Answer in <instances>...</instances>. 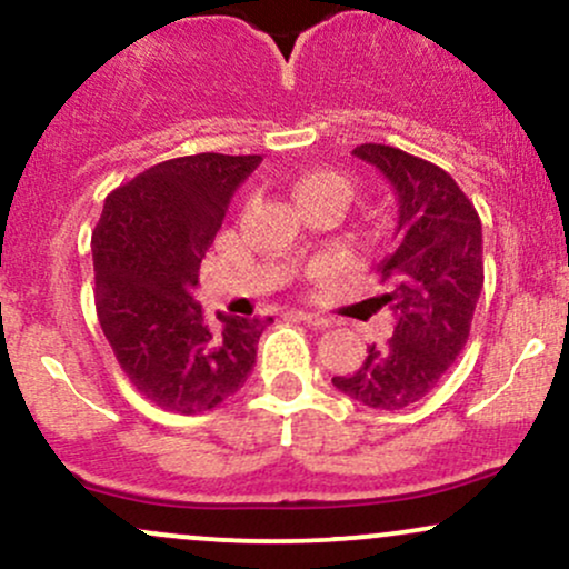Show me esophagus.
Masks as SVG:
<instances>
[{
	"mask_svg": "<svg viewBox=\"0 0 569 569\" xmlns=\"http://www.w3.org/2000/svg\"><path fill=\"white\" fill-rule=\"evenodd\" d=\"M297 316H299V321H305L307 326H312V329H326V326L331 323L329 318L318 316V312H310V310H297Z\"/></svg>",
	"mask_w": 569,
	"mask_h": 569,
	"instance_id": "obj_1",
	"label": "esophagus"
}]
</instances>
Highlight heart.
<instances>
[{
	"label": "heart",
	"mask_w": 569,
	"mask_h": 569,
	"mask_svg": "<svg viewBox=\"0 0 569 569\" xmlns=\"http://www.w3.org/2000/svg\"><path fill=\"white\" fill-rule=\"evenodd\" d=\"M326 192L348 194L350 187H348V181H345L342 176L335 171H307L299 176L297 181H293V198H297V202L318 198V194H326Z\"/></svg>",
	"instance_id": "b5f03b06"
}]
</instances>
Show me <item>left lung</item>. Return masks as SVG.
<instances>
[{"label":"left lung","mask_w":569,"mask_h":569,"mask_svg":"<svg viewBox=\"0 0 569 569\" xmlns=\"http://www.w3.org/2000/svg\"><path fill=\"white\" fill-rule=\"evenodd\" d=\"M352 154L375 166L398 200L396 246L377 272L393 312L388 342L369 345L361 369L331 377L337 390L371 409H403L436 388L471 335L485 286L481 219L457 181L433 162L385 143Z\"/></svg>","instance_id":"8db88e82"}]
</instances>
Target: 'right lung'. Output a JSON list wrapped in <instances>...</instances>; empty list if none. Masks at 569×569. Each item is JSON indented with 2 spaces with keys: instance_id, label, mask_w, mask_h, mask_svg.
<instances>
[{
  "instance_id": "right-lung-1",
  "label": "right lung",
  "mask_w": 569,
  "mask_h": 569,
  "mask_svg": "<svg viewBox=\"0 0 569 569\" xmlns=\"http://www.w3.org/2000/svg\"><path fill=\"white\" fill-rule=\"evenodd\" d=\"M259 154H187L107 194L93 240L96 312L117 363L160 409L198 415L243 388L272 318H211L192 299L206 251Z\"/></svg>"
}]
</instances>
